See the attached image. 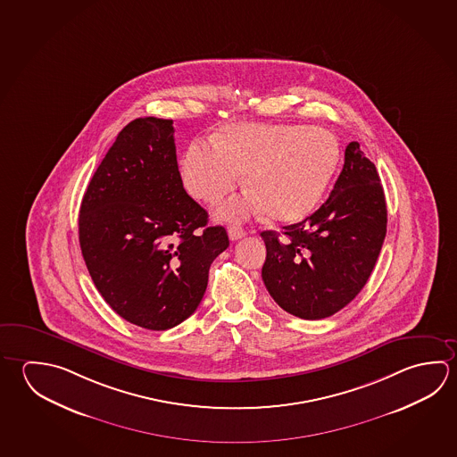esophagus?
Listing matches in <instances>:
<instances>
[{
	"mask_svg": "<svg viewBox=\"0 0 457 457\" xmlns=\"http://www.w3.org/2000/svg\"><path fill=\"white\" fill-rule=\"evenodd\" d=\"M245 234H247V231L244 228H240V226H229L228 228V236H229L231 240L242 239Z\"/></svg>",
	"mask_w": 457,
	"mask_h": 457,
	"instance_id": "obj_1",
	"label": "esophagus"
}]
</instances>
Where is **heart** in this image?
I'll use <instances>...</instances> for the list:
<instances>
[{"label": "heart", "instance_id": "heart-1", "mask_svg": "<svg viewBox=\"0 0 457 457\" xmlns=\"http://www.w3.org/2000/svg\"><path fill=\"white\" fill-rule=\"evenodd\" d=\"M340 147L320 127L236 123L215 143L197 139L181 159V181L189 195L218 204L247 175L245 193L226 201L218 215L247 220L268 210L278 221H295L318 204L336 173Z\"/></svg>", "mask_w": 457, "mask_h": 457}]
</instances>
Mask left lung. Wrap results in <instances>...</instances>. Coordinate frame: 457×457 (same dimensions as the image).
<instances>
[{
	"mask_svg": "<svg viewBox=\"0 0 457 457\" xmlns=\"http://www.w3.org/2000/svg\"><path fill=\"white\" fill-rule=\"evenodd\" d=\"M279 232L263 231L262 278L274 302L302 320L340 312L366 286L386 234L376 165L353 141L328 201Z\"/></svg>",
	"mask_w": 457,
	"mask_h": 457,
	"instance_id": "obj_1",
	"label": "left lung"
}]
</instances>
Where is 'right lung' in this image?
<instances>
[{
    "mask_svg": "<svg viewBox=\"0 0 457 457\" xmlns=\"http://www.w3.org/2000/svg\"><path fill=\"white\" fill-rule=\"evenodd\" d=\"M173 120L129 121L81 201V255L99 294L123 320L167 330L201 303L210 264L229 245L223 226L183 187Z\"/></svg>",
    "mask_w": 457,
    "mask_h": 457,
    "instance_id": "1",
    "label": "right lung"
}]
</instances>
